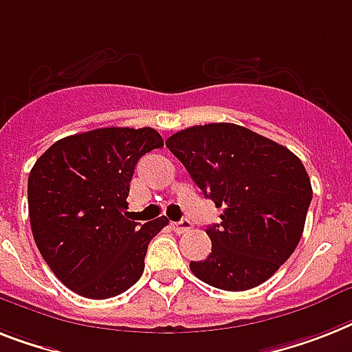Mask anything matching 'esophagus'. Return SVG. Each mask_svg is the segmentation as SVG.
<instances>
[{"mask_svg": "<svg viewBox=\"0 0 352 352\" xmlns=\"http://www.w3.org/2000/svg\"><path fill=\"white\" fill-rule=\"evenodd\" d=\"M171 230L181 235V233H186V231L191 230V222L188 219H182L179 222H171Z\"/></svg>", "mask_w": 352, "mask_h": 352, "instance_id": "34e87169", "label": "esophagus"}]
</instances>
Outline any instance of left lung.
I'll use <instances>...</instances> for the list:
<instances>
[{"mask_svg": "<svg viewBox=\"0 0 352 352\" xmlns=\"http://www.w3.org/2000/svg\"><path fill=\"white\" fill-rule=\"evenodd\" d=\"M168 150L208 199L224 208L210 226L211 255L191 273L224 291H245L275 275L293 255L313 199L307 171L278 142L233 122L177 131Z\"/></svg>", "mask_w": 352, "mask_h": 352, "instance_id": "obj_1", "label": "left lung"}]
</instances>
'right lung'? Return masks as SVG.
<instances>
[{
	"mask_svg": "<svg viewBox=\"0 0 352 352\" xmlns=\"http://www.w3.org/2000/svg\"><path fill=\"white\" fill-rule=\"evenodd\" d=\"M153 128H97L54 142L28 175V215L54 275L87 298H111L144 271L148 244L166 217L128 219L137 161L162 148Z\"/></svg>",
	"mask_w": 352,
	"mask_h": 352,
	"instance_id": "right-lung-1",
	"label": "right lung"
}]
</instances>
